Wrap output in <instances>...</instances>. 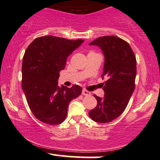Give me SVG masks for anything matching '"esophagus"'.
Wrapping results in <instances>:
<instances>
[{
  "instance_id": "1",
  "label": "esophagus",
  "mask_w": 160,
  "mask_h": 160,
  "mask_svg": "<svg viewBox=\"0 0 160 160\" xmlns=\"http://www.w3.org/2000/svg\"><path fill=\"white\" fill-rule=\"evenodd\" d=\"M82 94H83V95H85V96H89V95H90V94H91V92H88V91L85 90V89H84V90H82Z\"/></svg>"
}]
</instances>
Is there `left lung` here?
I'll use <instances>...</instances> for the list:
<instances>
[{
	"label": "left lung",
	"mask_w": 160,
	"mask_h": 160,
	"mask_svg": "<svg viewBox=\"0 0 160 160\" xmlns=\"http://www.w3.org/2000/svg\"><path fill=\"white\" fill-rule=\"evenodd\" d=\"M90 45L98 46L104 55L102 78L105 77L101 98L94 94L98 104L89 117L98 123H109L122 114L135 89L137 60L128 42L115 36L97 38Z\"/></svg>",
	"instance_id": "8db88e82"
}]
</instances>
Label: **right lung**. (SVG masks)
Returning a JSON list of instances; mask_svg holds the SVG:
<instances>
[{
    "label": "right lung",
    "instance_id": "obj_1",
    "mask_svg": "<svg viewBox=\"0 0 160 160\" xmlns=\"http://www.w3.org/2000/svg\"><path fill=\"white\" fill-rule=\"evenodd\" d=\"M53 36L35 39L25 51L22 63V88L29 108L43 123L56 125L66 120L68 104L82 94V87L58 86L59 72L68 56L83 42Z\"/></svg>",
    "mask_w": 160,
    "mask_h": 160
}]
</instances>
